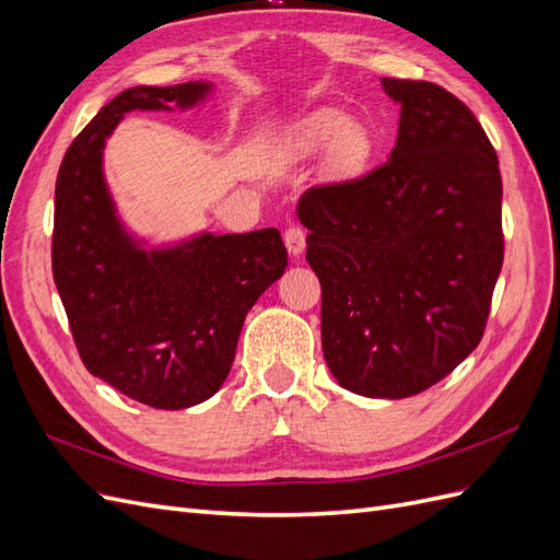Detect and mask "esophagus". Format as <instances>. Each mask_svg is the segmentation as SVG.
<instances>
[{"mask_svg": "<svg viewBox=\"0 0 560 560\" xmlns=\"http://www.w3.org/2000/svg\"><path fill=\"white\" fill-rule=\"evenodd\" d=\"M284 245H287V249H290L292 257H299L303 247H306V231L292 224L290 229L284 231Z\"/></svg>", "mask_w": 560, "mask_h": 560, "instance_id": "1", "label": "esophagus"}]
</instances>
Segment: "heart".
Wrapping results in <instances>:
<instances>
[{"instance_id":"heart-1","label":"heart","mask_w":560,"mask_h":560,"mask_svg":"<svg viewBox=\"0 0 560 560\" xmlns=\"http://www.w3.org/2000/svg\"><path fill=\"white\" fill-rule=\"evenodd\" d=\"M329 147L327 171L334 177L358 175L371 151V140L360 124L348 121L338 109H317L294 128L290 135V151L296 156H308Z\"/></svg>"}]
</instances>
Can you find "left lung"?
<instances>
[{"label": "left lung", "mask_w": 560, "mask_h": 560, "mask_svg": "<svg viewBox=\"0 0 560 560\" xmlns=\"http://www.w3.org/2000/svg\"><path fill=\"white\" fill-rule=\"evenodd\" d=\"M399 103L389 159L317 184L296 214L322 284V350L364 397L422 393L479 346L504 259L498 154L477 116L430 81L381 79Z\"/></svg>", "instance_id": "left-lung-1"}]
</instances>
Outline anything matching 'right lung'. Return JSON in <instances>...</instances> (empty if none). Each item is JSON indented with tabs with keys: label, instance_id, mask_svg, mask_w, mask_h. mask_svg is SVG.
I'll return each mask as SVG.
<instances>
[{
	"label": "right lung",
	"instance_id": "obj_1",
	"mask_svg": "<svg viewBox=\"0 0 560 560\" xmlns=\"http://www.w3.org/2000/svg\"><path fill=\"white\" fill-rule=\"evenodd\" d=\"M212 83L135 86L97 112L56 179L54 280L81 362L126 397L189 409L226 381L247 311L287 268L278 229L144 249L116 217L105 140L132 109L198 105Z\"/></svg>",
	"mask_w": 560,
	"mask_h": 560
}]
</instances>
